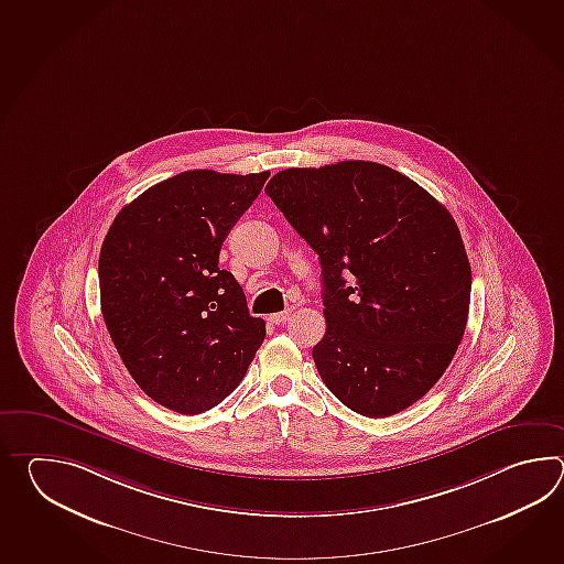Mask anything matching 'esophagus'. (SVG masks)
<instances>
[{"mask_svg": "<svg viewBox=\"0 0 564 564\" xmlns=\"http://www.w3.org/2000/svg\"><path fill=\"white\" fill-rule=\"evenodd\" d=\"M290 314H292V308H288V311L276 312V314H270V323L274 324H284L288 318H290Z\"/></svg>", "mask_w": 564, "mask_h": 564, "instance_id": "34e87169", "label": "esophagus"}]
</instances>
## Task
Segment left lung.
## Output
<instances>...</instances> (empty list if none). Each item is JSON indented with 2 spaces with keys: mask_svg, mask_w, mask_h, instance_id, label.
<instances>
[{
  "mask_svg": "<svg viewBox=\"0 0 564 564\" xmlns=\"http://www.w3.org/2000/svg\"><path fill=\"white\" fill-rule=\"evenodd\" d=\"M265 193L321 258L326 333L312 357L324 384L365 417L420 401L468 323L471 270L452 214L372 161L284 169Z\"/></svg>",
  "mask_w": 564,
  "mask_h": 564,
  "instance_id": "1",
  "label": "left lung"
}]
</instances>
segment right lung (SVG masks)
<instances>
[{
    "label": "right lung",
    "instance_id": "right-lung-1",
    "mask_svg": "<svg viewBox=\"0 0 564 564\" xmlns=\"http://www.w3.org/2000/svg\"><path fill=\"white\" fill-rule=\"evenodd\" d=\"M270 173L183 171L124 205L98 258L100 308L134 383L183 415L240 384L265 323L219 268V250Z\"/></svg>",
    "mask_w": 564,
    "mask_h": 564
}]
</instances>
